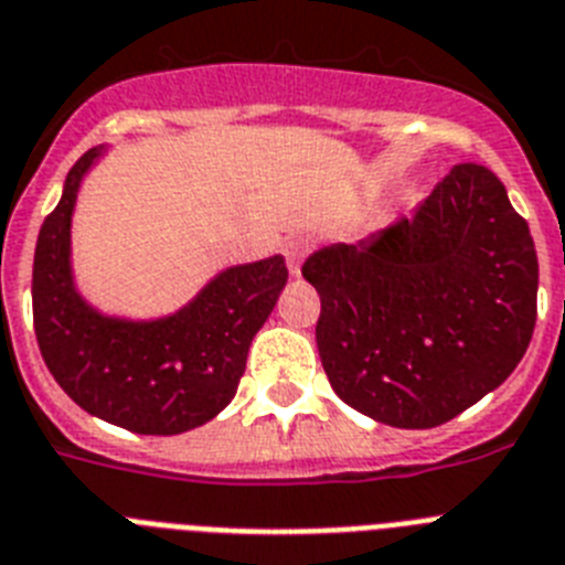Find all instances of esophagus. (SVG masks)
<instances>
[{
    "instance_id": "34e87169",
    "label": "esophagus",
    "mask_w": 565,
    "mask_h": 565,
    "mask_svg": "<svg viewBox=\"0 0 565 565\" xmlns=\"http://www.w3.org/2000/svg\"><path fill=\"white\" fill-rule=\"evenodd\" d=\"M310 249H312V244L305 238L290 241V244H287V249H284V253H287V267H290V273L296 275V278L301 275V260L307 258V253H310Z\"/></svg>"
}]
</instances>
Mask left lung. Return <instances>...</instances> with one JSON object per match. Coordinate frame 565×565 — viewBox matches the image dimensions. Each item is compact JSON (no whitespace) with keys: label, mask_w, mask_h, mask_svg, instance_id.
Here are the masks:
<instances>
[{"label":"left lung","mask_w":565,"mask_h":565,"mask_svg":"<svg viewBox=\"0 0 565 565\" xmlns=\"http://www.w3.org/2000/svg\"><path fill=\"white\" fill-rule=\"evenodd\" d=\"M321 364L341 402L436 428L500 387L537 321V253L505 186L459 163L414 215L312 253Z\"/></svg>","instance_id":"left-lung-1"}]
</instances>
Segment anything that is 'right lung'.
Wrapping results in <instances>:
<instances>
[{"label": "right lung", "mask_w": 565, "mask_h": 565, "mask_svg": "<svg viewBox=\"0 0 565 565\" xmlns=\"http://www.w3.org/2000/svg\"><path fill=\"white\" fill-rule=\"evenodd\" d=\"M99 154L103 146L71 166L36 238L31 296L40 353L56 385L92 416L135 434H183L232 402L249 344L287 284V264L273 255L224 269L166 319L103 316L71 273V215Z\"/></svg>", "instance_id": "1"}]
</instances>
